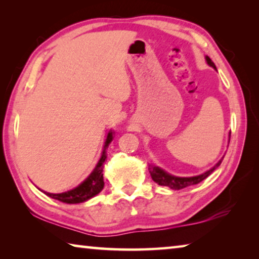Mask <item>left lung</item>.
Instances as JSON below:
<instances>
[{
	"label": "left lung",
	"instance_id": "obj_1",
	"mask_svg": "<svg viewBox=\"0 0 259 259\" xmlns=\"http://www.w3.org/2000/svg\"><path fill=\"white\" fill-rule=\"evenodd\" d=\"M205 59H207V63L210 65V66L216 68L214 64L212 63L211 59H210L209 57H205ZM223 159H224V157H223ZM223 159L219 161L218 163L213 166V168L208 170L207 172L199 175V176H195V177H175V176H171V175L166 174L162 169L157 168V166H151V165L148 166V170H150V174H151L153 181H154L156 184H159V185L168 186L170 188H172V190H182V188H185L187 186H192V185H196V184L202 182L203 179L207 178L214 169L218 168V166L221 165Z\"/></svg>",
	"mask_w": 259,
	"mask_h": 259
}]
</instances>
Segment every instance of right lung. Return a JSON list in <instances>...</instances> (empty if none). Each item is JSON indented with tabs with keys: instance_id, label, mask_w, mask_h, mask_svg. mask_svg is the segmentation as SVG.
Segmentation results:
<instances>
[{
	"instance_id": "add662e5",
	"label": "right lung",
	"mask_w": 259,
	"mask_h": 259,
	"mask_svg": "<svg viewBox=\"0 0 259 259\" xmlns=\"http://www.w3.org/2000/svg\"><path fill=\"white\" fill-rule=\"evenodd\" d=\"M113 139V134L112 131L108 133L107 135V139L105 142V148L108 146V144L112 142ZM106 154H105V150L103 152V155L100 157V160L98 162L97 166H96L95 170L89 177H88L84 182L80 184L77 187L73 188L72 191L65 192V193H59V194H52V193H47L48 196L50 198L58 200L60 202L64 203H69V204H74V203H81L84 202V201L89 200L93 198V196L97 195L98 193L103 190L104 187V177H103V164L105 160H106Z\"/></svg>"
}]
</instances>
